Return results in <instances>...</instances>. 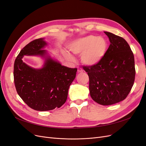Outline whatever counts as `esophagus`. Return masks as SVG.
<instances>
[{
	"label": "esophagus",
	"instance_id": "obj_1",
	"mask_svg": "<svg viewBox=\"0 0 146 146\" xmlns=\"http://www.w3.org/2000/svg\"><path fill=\"white\" fill-rule=\"evenodd\" d=\"M77 71H78V73H81V72H83V70L82 68H78Z\"/></svg>",
	"mask_w": 146,
	"mask_h": 146
}]
</instances>
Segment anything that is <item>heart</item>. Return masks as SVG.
Masks as SVG:
<instances>
[{"label":"heart","instance_id":"obj_1","mask_svg":"<svg viewBox=\"0 0 146 146\" xmlns=\"http://www.w3.org/2000/svg\"><path fill=\"white\" fill-rule=\"evenodd\" d=\"M70 51L76 55H81L82 62L86 66H93L100 63L105 57L108 50V44L102 37L93 35L76 39L68 46ZM67 59L74 61L75 58L69 53L64 52Z\"/></svg>","mask_w":146,"mask_h":146}]
</instances>
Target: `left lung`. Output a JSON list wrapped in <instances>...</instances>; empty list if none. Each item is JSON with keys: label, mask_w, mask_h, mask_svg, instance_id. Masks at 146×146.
Wrapping results in <instances>:
<instances>
[{"label": "left lung", "mask_w": 146, "mask_h": 146, "mask_svg": "<svg viewBox=\"0 0 146 146\" xmlns=\"http://www.w3.org/2000/svg\"><path fill=\"white\" fill-rule=\"evenodd\" d=\"M110 42L100 63L84 66L89 76L91 98L102 105L124 100L131 91L135 77V59L129 44L123 38L104 32Z\"/></svg>", "instance_id": "left-lung-1"}]
</instances>
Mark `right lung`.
<instances>
[{"instance_id":"right-lung-1","label":"right lung","mask_w":146,"mask_h":146,"mask_svg":"<svg viewBox=\"0 0 146 146\" xmlns=\"http://www.w3.org/2000/svg\"><path fill=\"white\" fill-rule=\"evenodd\" d=\"M44 38L29 42L17 55L14 64V81L17 94L29 107L36 111L60 108L68 98L70 85L76 78L77 68L62 66L43 49ZM24 55L44 58L41 68L35 69L23 62Z\"/></svg>"}]
</instances>
